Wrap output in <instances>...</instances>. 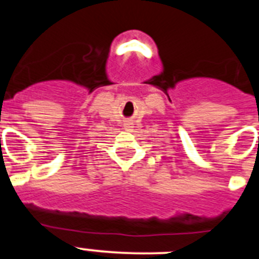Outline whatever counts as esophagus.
Instances as JSON below:
<instances>
[{
	"instance_id": "1",
	"label": "esophagus",
	"mask_w": 259,
	"mask_h": 259,
	"mask_svg": "<svg viewBox=\"0 0 259 259\" xmlns=\"http://www.w3.org/2000/svg\"><path fill=\"white\" fill-rule=\"evenodd\" d=\"M124 128H125V130H131L132 124H131V123H130V122H127V123H125V124H124Z\"/></svg>"
}]
</instances>
